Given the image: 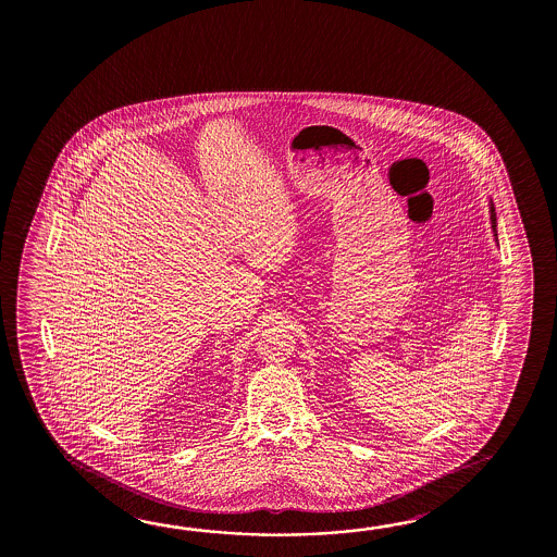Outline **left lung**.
<instances>
[{
	"instance_id": "left-lung-1",
	"label": "left lung",
	"mask_w": 557,
	"mask_h": 557,
	"mask_svg": "<svg viewBox=\"0 0 557 557\" xmlns=\"http://www.w3.org/2000/svg\"><path fill=\"white\" fill-rule=\"evenodd\" d=\"M490 211H492V226H494V233H496V213H494V205L490 207ZM497 237V233H496Z\"/></svg>"
}]
</instances>
